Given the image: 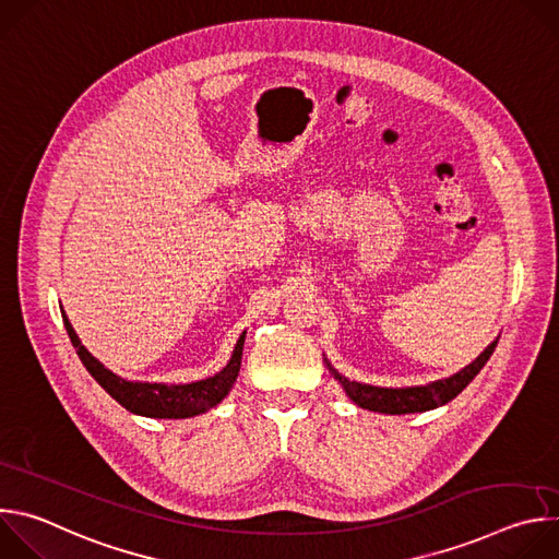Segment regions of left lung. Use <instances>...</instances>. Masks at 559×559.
I'll return each mask as SVG.
<instances>
[{
    "label": "left lung",
    "mask_w": 559,
    "mask_h": 559,
    "mask_svg": "<svg viewBox=\"0 0 559 559\" xmlns=\"http://www.w3.org/2000/svg\"><path fill=\"white\" fill-rule=\"evenodd\" d=\"M498 347V341L491 343L480 358H475L468 367H464L462 371H457L451 378L444 380H436L427 386H407V389H384V386H371V384H360V382H352L343 376L336 373V378L341 380V384L345 386L347 395L352 401L369 412H380V414H391V416H401V414H416V412H429L436 409L440 405H447L453 397L477 376L480 369L487 365V360L493 356Z\"/></svg>",
    "instance_id": "obj_1"
}]
</instances>
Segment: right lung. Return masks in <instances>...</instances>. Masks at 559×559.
<instances>
[{
    "label": "right lung",
    "instance_id": "right-lung-1",
    "mask_svg": "<svg viewBox=\"0 0 559 559\" xmlns=\"http://www.w3.org/2000/svg\"><path fill=\"white\" fill-rule=\"evenodd\" d=\"M63 316V325L70 336L72 347L76 349V356L82 358L84 367L91 371V376L115 397V401L126 407L132 414L147 416V418H190L199 416L212 407H216L227 391L231 389L238 369H241V356H243V343L246 334L238 338L234 354L212 378L190 382V384H162V382H130L119 376H115L110 369H106L84 345L76 338L68 316Z\"/></svg>",
    "mask_w": 559,
    "mask_h": 559
}]
</instances>
